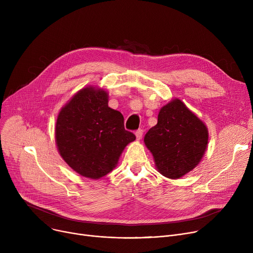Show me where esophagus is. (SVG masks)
I'll use <instances>...</instances> for the list:
<instances>
[{"label": "esophagus", "instance_id": "esophagus-1", "mask_svg": "<svg viewBox=\"0 0 253 253\" xmlns=\"http://www.w3.org/2000/svg\"><path fill=\"white\" fill-rule=\"evenodd\" d=\"M135 136H136V139L137 140H140L141 137H142V130L141 129H138L136 132H135Z\"/></svg>", "mask_w": 253, "mask_h": 253}]
</instances>
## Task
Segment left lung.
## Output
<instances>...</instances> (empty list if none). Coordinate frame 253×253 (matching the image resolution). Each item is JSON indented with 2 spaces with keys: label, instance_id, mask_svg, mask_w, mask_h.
Wrapping results in <instances>:
<instances>
[{
  "label": "left lung",
  "instance_id": "obj_1",
  "mask_svg": "<svg viewBox=\"0 0 253 253\" xmlns=\"http://www.w3.org/2000/svg\"><path fill=\"white\" fill-rule=\"evenodd\" d=\"M208 128L179 98L162 106L158 123L144 136L158 172L182 177L200 163L208 145Z\"/></svg>",
  "mask_w": 253,
  "mask_h": 253
}]
</instances>
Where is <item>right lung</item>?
I'll return each instance as SVG.
<instances>
[{
  "label": "right lung",
  "instance_id": "obj_1",
  "mask_svg": "<svg viewBox=\"0 0 253 253\" xmlns=\"http://www.w3.org/2000/svg\"><path fill=\"white\" fill-rule=\"evenodd\" d=\"M135 135L124 128V117L109 106V93L87 86L66 102L57 116L55 142L59 155L81 176L99 179L118 165Z\"/></svg>",
  "mask_w": 253,
  "mask_h": 253
}]
</instances>
